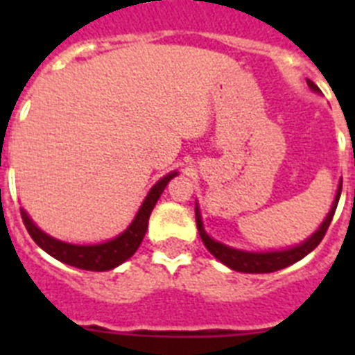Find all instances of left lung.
Returning <instances> with one entry per match:
<instances>
[{
    "label": "left lung",
    "mask_w": 355,
    "mask_h": 355,
    "mask_svg": "<svg viewBox=\"0 0 355 355\" xmlns=\"http://www.w3.org/2000/svg\"><path fill=\"white\" fill-rule=\"evenodd\" d=\"M307 85H309V89H313L315 92H320V89L313 83L311 80H307ZM341 196V184L338 188L336 199H334V205H332L331 211H329L327 218L324 220V224L320 225L318 231L313 234L309 240H306L300 245L293 247V249H286V250H275V252H243V250H236L231 249L227 245H222L218 241L211 240V238L206 234L205 227H202V220H200L199 209L196 206V222H197V229H199V234L205 241L206 249L215 256L216 259L220 263H224L225 266L229 268H233L236 272H245V274H268V272H275L281 270V268H286V266L293 265L299 259H302L304 256L311 252L315 247H318V243L322 241V238L325 236L327 233L329 225H331L332 216H334V211H336L338 200H340Z\"/></svg>",
    "instance_id": "obj_1"
}]
</instances>
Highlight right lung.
<instances>
[{"label":"right lung","instance_id":"right-lung-1","mask_svg":"<svg viewBox=\"0 0 355 355\" xmlns=\"http://www.w3.org/2000/svg\"><path fill=\"white\" fill-rule=\"evenodd\" d=\"M175 174L178 172H172V174L165 175L163 180H159L155 187L150 188L149 196L146 197L144 205L140 206L139 213L135 216V220L131 222L130 227L121 236L106 241V243H99V245H71V243H65V241L55 240V238L42 233L30 220V216L23 209H21V216H23L24 225H26L28 233L33 238V241H35L40 249L46 250L49 256L58 259V261L65 263V265L76 266V268H81V270H112V268H115V266H119L121 263L126 261V259H130L137 252V249L142 243L144 236H146L150 211H153L155 205L158 202L159 196L165 190L167 183Z\"/></svg>","mask_w":355,"mask_h":355}]
</instances>
